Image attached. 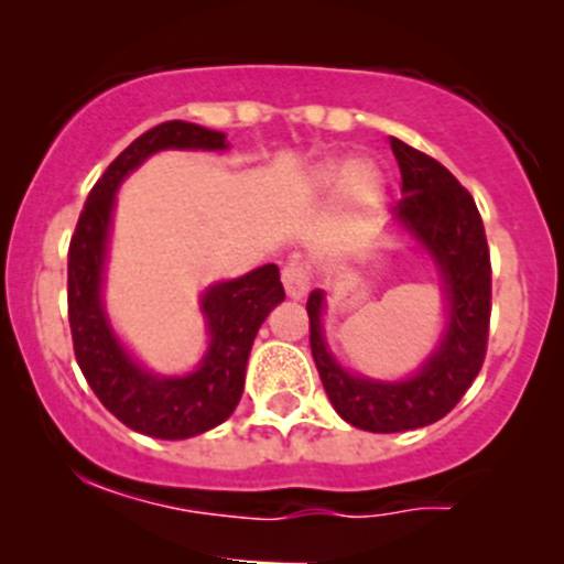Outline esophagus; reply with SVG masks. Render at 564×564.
Instances as JSON below:
<instances>
[{"instance_id":"1","label":"esophagus","mask_w":564,"mask_h":564,"mask_svg":"<svg viewBox=\"0 0 564 564\" xmlns=\"http://www.w3.org/2000/svg\"><path fill=\"white\" fill-rule=\"evenodd\" d=\"M281 278H283V286H286V294L292 300H300V297H305V294H308L311 267L305 264V261H300V259L289 261V264L283 267Z\"/></svg>"}]
</instances>
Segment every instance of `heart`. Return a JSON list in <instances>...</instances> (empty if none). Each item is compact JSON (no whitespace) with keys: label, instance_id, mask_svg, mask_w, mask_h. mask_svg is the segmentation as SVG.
Returning a JSON list of instances; mask_svg holds the SVG:
<instances>
[{"label":"heart","instance_id":"1","mask_svg":"<svg viewBox=\"0 0 564 564\" xmlns=\"http://www.w3.org/2000/svg\"><path fill=\"white\" fill-rule=\"evenodd\" d=\"M349 187V196L368 204L382 191V180L373 166H351L349 161H324L314 172V191L333 193L338 187Z\"/></svg>","mask_w":564,"mask_h":564}]
</instances>
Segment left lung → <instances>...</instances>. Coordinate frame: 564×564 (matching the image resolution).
Returning <instances> with one entry per match:
<instances>
[{
  "mask_svg": "<svg viewBox=\"0 0 564 564\" xmlns=\"http://www.w3.org/2000/svg\"><path fill=\"white\" fill-rule=\"evenodd\" d=\"M401 169L403 198L392 215L436 259L451 303L445 338L417 377L373 382L351 377L329 357L322 335V292H311V355L335 412L373 434L423 429L445 417L471 388L488 349L491 322V256L471 193L425 152L390 135Z\"/></svg>",
  "mask_w": 564,
  "mask_h": 564,
  "instance_id": "left-lung-1",
  "label": "left lung"
}]
</instances>
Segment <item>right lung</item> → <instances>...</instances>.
I'll use <instances>...</instances> for the list:
<instances>
[{
	"mask_svg": "<svg viewBox=\"0 0 564 564\" xmlns=\"http://www.w3.org/2000/svg\"><path fill=\"white\" fill-rule=\"evenodd\" d=\"M158 150H226V135L202 124L161 122L119 152L89 191L67 250V318L73 351L100 403L128 429L155 440H187L224 423L246 384V362L267 314L286 297L281 272L264 264L237 281L207 289L202 308L213 340L187 377L141 371L108 327L100 305L108 224L119 182Z\"/></svg>",
	"mask_w": 564,
	"mask_h": 564,
	"instance_id": "1",
	"label": "right lung"
}]
</instances>
